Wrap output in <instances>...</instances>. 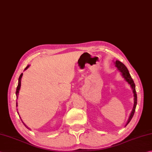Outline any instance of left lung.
<instances>
[{
	"label": "left lung",
	"mask_w": 152,
	"mask_h": 152,
	"mask_svg": "<svg viewBox=\"0 0 152 152\" xmlns=\"http://www.w3.org/2000/svg\"><path fill=\"white\" fill-rule=\"evenodd\" d=\"M114 64L115 65V66L117 67V70L121 72V75L123 76V77L124 78V80H125L126 81L128 82V84H129L130 86V87H131L132 90V92L134 94V106H133V109L132 110L131 113H130V115L129 116V119H128V121H127V123H126V125H125V126H126L127 124L130 123V121H131L132 118L133 117V115H134V114L136 107V105H137V94H136L134 82L132 77H131V76H130V74L129 72V70L127 69V68L126 67L125 65H124L123 63H122V62H120L119 61H116L115 62H114Z\"/></svg>",
	"instance_id": "1"
}]
</instances>
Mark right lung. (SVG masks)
Here are the masks:
<instances>
[{"label":"right lung","mask_w":152,"mask_h":152,"mask_svg":"<svg viewBox=\"0 0 152 152\" xmlns=\"http://www.w3.org/2000/svg\"><path fill=\"white\" fill-rule=\"evenodd\" d=\"M29 67V65H28V66H27L26 68H25L24 70L28 69V68ZM22 76H23V73H22V74H20V77H19V79H18V84L17 88H16V98H17V99H18V95H19V91H20V87H21V80H22ZM16 107H18V102H16ZM18 115H19V113H18ZM21 120H22V119H21ZM22 123H23V124H24V126L27 128V129H29V130L30 129L29 127H28V126H27L26 125V124H24V123H23V121H22Z\"/></svg>","instance_id":"1"}]
</instances>
